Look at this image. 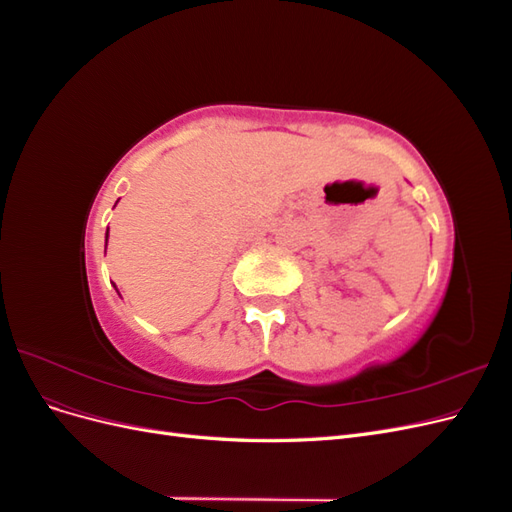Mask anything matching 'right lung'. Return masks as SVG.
Masks as SVG:
<instances>
[{
    "mask_svg": "<svg viewBox=\"0 0 512 512\" xmlns=\"http://www.w3.org/2000/svg\"><path fill=\"white\" fill-rule=\"evenodd\" d=\"M106 241H108V228H106Z\"/></svg>",
    "mask_w": 512,
    "mask_h": 512,
    "instance_id": "right-lung-1",
    "label": "right lung"
}]
</instances>
